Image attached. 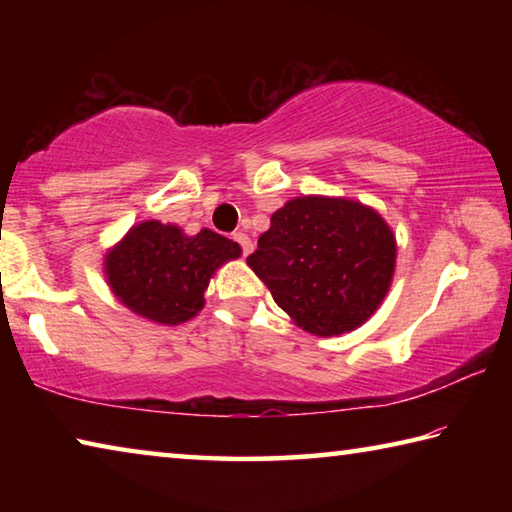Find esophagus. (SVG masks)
Masks as SVG:
<instances>
[{
	"label": "esophagus",
	"mask_w": 512,
	"mask_h": 512,
	"mask_svg": "<svg viewBox=\"0 0 512 512\" xmlns=\"http://www.w3.org/2000/svg\"><path fill=\"white\" fill-rule=\"evenodd\" d=\"M232 241H235V244L241 248V255L253 253V241H250L244 232H235V235H232Z\"/></svg>",
	"instance_id": "34e87169"
}]
</instances>
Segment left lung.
I'll return each instance as SVG.
<instances>
[{"instance_id": "left-lung-1", "label": "left lung", "mask_w": 512, "mask_h": 512, "mask_svg": "<svg viewBox=\"0 0 512 512\" xmlns=\"http://www.w3.org/2000/svg\"><path fill=\"white\" fill-rule=\"evenodd\" d=\"M277 307L318 336L350 332L375 314L395 268V237L370 207L293 198L246 257Z\"/></svg>"}]
</instances>
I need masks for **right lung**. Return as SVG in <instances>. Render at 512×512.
Masks as SVG:
<instances>
[{
  "label": "right lung",
  "instance_id": "1",
  "mask_svg": "<svg viewBox=\"0 0 512 512\" xmlns=\"http://www.w3.org/2000/svg\"><path fill=\"white\" fill-rule=\"evenodd\" d=\"M239 255L235 241L212 230L185 237L176 225L146 221L106 255V275L115 296L135 314L178 325L201 311L216 268Z\"/></svg>",
  "mask_w": 512,
  "mask_h": 512
}]
</instances>
